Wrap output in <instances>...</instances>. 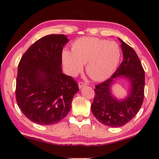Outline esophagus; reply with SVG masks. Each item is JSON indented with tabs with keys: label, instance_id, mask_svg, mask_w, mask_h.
<instances>
[{
	"label": "esophagus",
	"instance_id": "34e87169",
	"mask_svg": "<svg viewBox=\"0 0 159 159\" xmlns=\"http://www.w3.org/2000/svg\"><path fill=\"white\" fill-rule=\"evenodd\" d=\"M85 85H86V84H85V83H83V82H79V89H82Z\"/></svg>",
	"mask_w": 159,
	"mask_h": 159
}]
</instances>
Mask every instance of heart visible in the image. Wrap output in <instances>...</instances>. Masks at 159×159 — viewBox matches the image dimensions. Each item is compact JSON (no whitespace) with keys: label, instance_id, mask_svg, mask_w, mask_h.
Returning <instances> with one entry per match:
<instances>
[{"label":"heart","instance_id":"b5f03b06","mask_svg":"<svg viewBox=\"0 0 159 159\" xmlns=\"http://www.w3.org/2000/svg\"><path fill=\"white\" fill-rule=\"evenodd\" d=\"M72 51L65 48L62 60L67 73L76 76L86 65V71L97 81L107 79L119 65L121 51L115 42L92 37H80L73 42Z\"/></svg>","mask_w":159,"mask_h":159}]
</instances>
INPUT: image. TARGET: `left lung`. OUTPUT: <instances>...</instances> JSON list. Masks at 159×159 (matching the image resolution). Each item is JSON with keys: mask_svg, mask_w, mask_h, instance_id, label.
Listing matches in <instances>:
<instances>
[{"mask_svg": "<svg viewBox=\"0 0 159 159\" xmlns=\"http://www.w3.org/2000/svg\"><path fill=\"white\" fill-rule=\"evenodd\" d=\"M121 42L123 61L114 74L105 82L95 86V97L91 105L94 116L110 127H119L130 122L143 104L145 90V71L135 51L118 38ZM124 78L129 83L128 95L118 99L111 91L118 79Z\"/></svg>", "mask_w": 159, "mask_h": 159, "instance_id": "obj_1", "label": "left lung"}]
</instances>
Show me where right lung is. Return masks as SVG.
Masks as SVG:
<instances>
[{"mask_svg": "<svg viewBox=\"0 0 159 159\" xmlns=\"http://www.w3.org/2000/svg\"><path fill=\"white\" fill-rule=\"evenodd\" d=\"M68 42L64 34H48L30 46L20 60L17 104L34 123L50 125L64 119L79 90L76 81L62 73V52Z\"/></svg>", "mask_w": 159, "mask_h": 159, "instance_id": "right-lung-1", "label": "right lung"}]
</instances>
